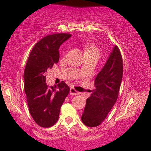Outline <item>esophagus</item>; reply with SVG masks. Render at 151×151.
I'll list each match as a JSON object with an SVG mask.
<instances>
[{
	"mask_svg": "<svg viewBox=\"0 0 151 151\" xmlns=\"http://www.w3.org/2000/svg\"><path fill=\"white\" fill-rule=\"evenodd\" d=\"M70 94L71 95H78V94H79V92L76 91L75 88H70Z\"/></svg>",
	"mask_w": 151,
	"mask_h": 151,
	"instance_id": "1",
	"label": "esophagus"
}]
</instances>
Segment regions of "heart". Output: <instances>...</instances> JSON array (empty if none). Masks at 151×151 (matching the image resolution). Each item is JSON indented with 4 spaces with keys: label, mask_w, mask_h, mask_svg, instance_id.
<instances>
[{
    "label": "heart",
    "mask_w": 151,
    "mask_h": 151,
    "mask_svg": "<svg viewBox=\"0 0 151 151\" xmlns=\"http://www.w3.org/2000/svg\"><path fill=\"white\" fill-rule=\"evenodd\" d=\"M83 48L84 49L85 54H99V49H97V46L92 43L90 42H86V43H83Z\"/></svg>",
    "instance_id": "1"
}]
</instances>
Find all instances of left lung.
Listing matches in <instances>:
<instances>
[{
    "label": "left lung",
    "mask_w": 151,
    "mask_h": 151,
    "mask_svg": "<svg viewBox=\"0 0 151 151\" xmlns=\"http://www.w3.org/2000/svg\"><path fill=\"white\" fill-rule=\"evenodd\" d=\"M123 60L114 46L106 63L94 80V89L86 99L81 121L88 127L102 124L117 100L122 81Z\"/></svg>",
    "instance_id": "8db88e82"
}]
</instances>
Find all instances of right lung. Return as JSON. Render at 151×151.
<instances>
[{
    "mask_svg": "<svg viewBox=\"0 0 151 151\" xmlns=\"http://www.w3.org/2000/svg\"><path fill=\"white\" fill-rule=\"evenodd\" d=\"M71 36L69 33H55L45 36L34 46L24 72V91L29 112L41 127L56 124L60 108L70 91L64 81L56 86L46 83V73L60 60L59 49Z\"/></svg>",
    "mask_w": 151,
    "mask_h": 151,
    "instance_id": "add662e5",
    "label": "right lung"
}]
</instances>
